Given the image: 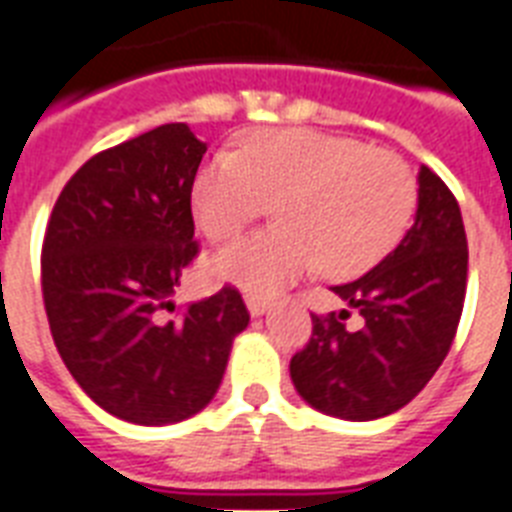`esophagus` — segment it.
<instances>
[{"instance_id":"obj_1","label":"esophagus","mask_w":512,"mask_h":512,"mask_svg":"<svg viewBox=\"0 0 512 512\" xmlns=\"http://www.w3.org/2000/svg\"><path fill=\"white\" fill-rule=\"evenodd\" d=\"M247 308L252 316H263V313L271 308V300H268V297H260V295H247Z\"/></svg>"}]
</instances>
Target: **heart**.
<instances>
[{
    "instance_id": "heart-1",
    "label": "heart",
    "mask_w": 512,
    "mask_h": 512,
    "mask_svg": "<svg viewBox=\"0 0 512 512\" xmlns=\"http://www.w3.org/2000/svg\"><path fill=\"white\" fill-rule=\"evenodd\" d=\"M414 177L385 148L313 130H260L209 159L193 180V217L233 239L273 204L279 225L220 249L207 273L247 292H276L319 263L348 279L380 263L412 220Z\"/></svg>"
}]
</instances>
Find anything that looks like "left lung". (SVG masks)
<instances>
[{"label": "left lung", "mask_w": 512, "mask_h": 512, "mask_svg": "<svg viewBox=\"0 0 512 512\" xmlns=\"http://www.w3.org/2000/svg\"><path fill=\"white\" fill-rule=\"evenodd\" d=\"M417 215L393 252L361 279L332 287L362 316L311 313L313 332L289 361L297 393L340 420L398 412L446 358L468 287V239L460 204L428 167L417 175Z\"/></svg>", "instance_id": "1"}]
</instances>
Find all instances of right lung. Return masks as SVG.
Listing matches in <instances>:
<instances>
[{
    "label": "right lung",
    "mask_w": 512,
    "mask_h": 512,
    "mask_svg": "<svg viewBox=\"0 0 512 512\" xmlns=\"http://www.w3.org/2000/svg\"><path fill=\"white\" fill-rule=\"evenodd\" d=\"M204 154L183 122L100 151L60 191L44 231L42 297L55 348L100 409L135 425L201 412L249 324L231 284L177 319L164 316L199 255L191 191Z\"/></svg>",
    "instance_id": "obj_1"
}]
</instances>
